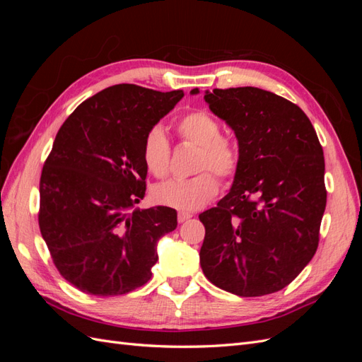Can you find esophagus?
I'll return each mask as SVG.
<instances>
[{
  "label": "esophagus",
  "instance_id": "34e87169",
  "mask_svg": "<svg viewBox=\"0 0 362 362\" xmlns=\"http://www.w3.org/2000/svg\"><path fill=\"white\" fill-rule=\"evenodd\" d=\"M190 217H192V214H190V213H184V211H181V213H178V222H180V223H184L185 221H189Z\"/></svg>",
  "mask_w": 362,
  "mask_h": 362
}]
</instances>
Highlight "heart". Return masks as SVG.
Segmentation results:
<instances>
[{"instance_id": "obj_1", "label": "heart", "mask_w": 362, "mask_h": 362, "mask_svg": "<svg viewBox=\"0 0 362 362\" xmlns=\"http://www.w3.org/2000/svg\"><path fill=\"white\" fill-rule=\"evenodd\" d=\"M177 133L184 141L198 146L194 170L201 173L189 180H170L158 184L152 190V196L161 205L177 208L181 211H193L211 201L218 192L216 177L211 172H206V169L222 178H231L238 168L240 152L234 140L221 136V124L211 115L201 110L180 117ZM169 158L170 146L166 136L161 128H151L141 145V161L145 164V169L156 178L166 177L169 172Z\"/></svg>"}]
</instances>
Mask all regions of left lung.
I'll list each match as a JSON object with an SVG mask.
<instances>
[{"mask_svg": "<svg viewBox=\"0 0 362 362\" xmlns=\"http://www.w3.org/2000/svg\"><path fill=\"white\" fill-rule=\"evenodd\" d=\"M204 100L233 128L240 163L228 194L199 214L202 272L243 298L279 291L319 246L326 206L320 141L298 105L258 87L205 90Z\"/></svg>", "mask_w": 362, "mask_h": 362, "instance_id": "obj_1", "label": "left lung"}]
</instances>
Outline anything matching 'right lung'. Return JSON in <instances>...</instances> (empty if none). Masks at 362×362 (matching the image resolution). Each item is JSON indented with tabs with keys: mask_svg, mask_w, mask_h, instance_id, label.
I'll use <instances>...</instances> for the list:
<instances>
[{
	"mask_svg": "<svg viewBox=\"0 0 362 362\" xmlns=\"http://www.w3.org/2000/svg\"><path fill=\"white\" fill-rule=\"evenodd\" d=\"M184 96L116 84L75 108L40 177L39 226L60 275L93 296L133 291L152 276L158 240L177 228L169 206L139 210L141 145Z\"/></svg>",
	"mask_w": 362,
	"mask_h": 362,
	"instance_id": "obj_1",
	"label": "right lung"
}]
</instances>
